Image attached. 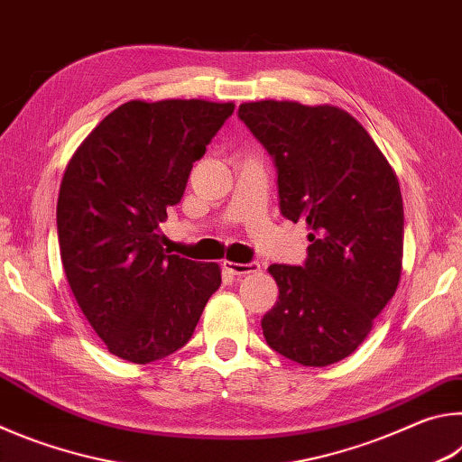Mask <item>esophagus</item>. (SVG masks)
I'll return each mask as SVG.
<instances>
[{
    "label": "esophagus",
    "mask_w": 462,
    "mask_h": 462,
    "mask_svg": "<svg viewBox=\"0 0 462 462\" xmlns=\"http://www.w3.org/2000/svg\"><path fill=\"white\" fill-rule=\"evenodd\" d=\"M224 269L232 273V275H250V273L261 271V264L256 261L250 263H232V261H224Z\"/></svg>",
    "instance_id": "34e87169"
}]
</instances>
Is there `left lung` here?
<instances>
[{"instance_id":"8db88e82","label":"left lung","mask_w":462,"mask_h":462,"mask_svg":"<svg viewBox=\"0 0 462 462\" xmlns=\"http://www.w3.org/2000/svg\"><path fill=\"white\" fill-rule=\"evenodd\" d=\"M238 118L277 169L279 209L306 220L308 259L271 264L279 301L261 319L275 353L303 366L353 355L402 275L403 203L383 152L334 106L250 101Z\"/></svg>"}]
</instances>
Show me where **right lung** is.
<instances>
[{
  "label": "right lung",
  "mask_w": 462,
  "mask_h": 462,
  "mask_svg": "<svg viewBox=\"0 0 462 462\" xmlns=\"http://www.w3.org/2000/svg\"><path fill=\"white\" fill-rule=\"evenodd\" d=\"M232 112L203 99L128 101L67 165L57 203L62 269L88 322L124 361L146 365L185 346L222 283L216 263L167 254L159 224Z\"/></svg>",
  "instance_id": "obj_1"
}]
</instances>
